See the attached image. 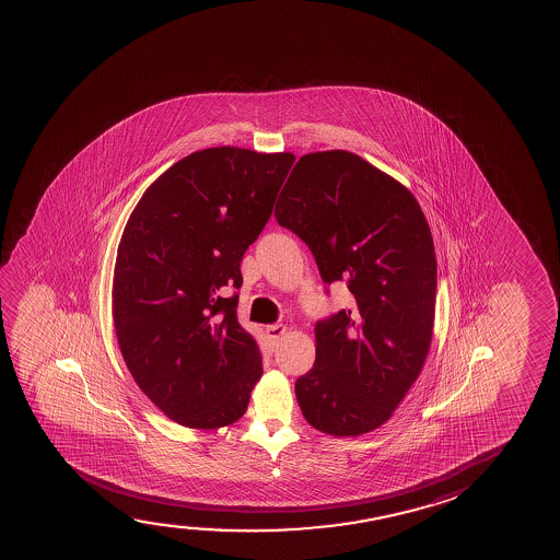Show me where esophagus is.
<instances>
[{
	"mask_svg": "<svg viewBox=\"0 0 560 560\" xmlns=\"http://www.w3.org/2000/svg\"><path fill=\"white\" fill-rule=\"evenodd\" d=\"M287 330L289 329H287L284 325H281V323H276V325H268V327H266V332H268V337L271 338V340H277V338L283 337Z\"/></svg>",
	"mask_w": 560,
	"mask_h": 560,
	"instance_id": "34e87169",
	"label": "esophagus"
}]
</instances>
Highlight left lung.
<instances>
[{
  "mask_svg": "<svg viewBox=\"0 0 560 560\" xmlns=\"http://www.w3.org/2000/svg\"><path fill=\"white\" fill-rule=\"evenodd\" d=\"M277 222L314 254L325 283L355 299L315 325V363L294 386L302 415L329 436L390 419L421 375L436 307V253L413 192L350 151L300 156Z\"/></svg>",
  "mask_w": 560,
  "mask_h": 560,
  "instance_id": "8db88e82",
  "label": "left lung"
}]
</instances>
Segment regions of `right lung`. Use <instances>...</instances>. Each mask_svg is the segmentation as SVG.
Masks as SVG:
<instances>
[{
  "label": "right lung",
  "instance_id": "add662e5",
  "mask_svg": "<svg viewBox=\"0 0 560 560\" xmlns=\"http://www.w3.org/2000/svg\"><path fill=\"white\" fill-rule=\"evenodd\" d=\"M292 153L210 147L156 177L118 245L113 319L147 398L187 429L245 415L260 381L258 345L237 322L241 260L271 215Z\"/></svg>",
  "mask_w": 560,
  "mask_h": 560
}]
</instances>
